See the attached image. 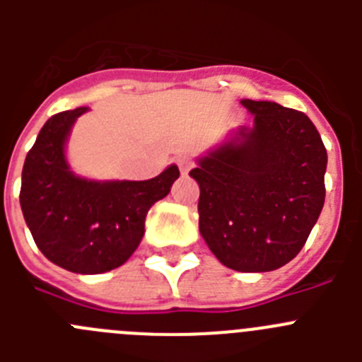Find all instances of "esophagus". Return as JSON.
<instances>
[{
    "instance_id": "obj_1",
    "label": "esophagus",
    "mask_w": 362,
    "mask_h": 362,
    "mask_svg": "<svg viewBox=\"0 0 362 362\" xmlns=\"http://www.w3.org/2000/svg\"><path fill=\"white\" fill-rule=\"evenodd\" d=\"M175 163H177L179 170L183 172V174H187V172L190 170V166H192V158H190V156H179V158L175 159Z\"/></svg>"
}]
</instances>
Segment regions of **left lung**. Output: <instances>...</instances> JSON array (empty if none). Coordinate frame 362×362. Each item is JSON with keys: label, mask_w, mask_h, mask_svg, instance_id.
Returning <instances> with one entry per match:
<instances>
[{"label": "left lung", "mask_w": 362, "mask_h": 362, "mask_svg": "<svg viewBox=\"0 0 362 362\" xmlns=\"http://www.w3.org/2000/svg\"><path fill=\"white\" fill-rule=\"evenodd\" d=\"M254 114L230 141L197 161L199 232L238 272H270L300 252L325 204L326 148L306 114L243 99Z\"/></svg>", "instance_id": "1"}]
</instances>
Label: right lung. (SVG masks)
Listing matches in <instances>:
<instances>
[{"label": "right lung", "mask_w": 362, "mask_h": 362, "mask_svg": "<svg viewBox=\"0 0 362 362\" xmlns=\"http://www.w3.org/2000/svg\"><path fill=\"white\" fill-rule=\"evenodd\" d=\"M88 110L59 112L43 124L27 153L19 203L45 257L74 274H103L136 252L156 201L168 196L179 168L148 181H90L70 172L65 143Z\"/></svg>", "instance_id": "obj_1"}]
</instances>
